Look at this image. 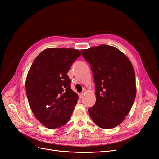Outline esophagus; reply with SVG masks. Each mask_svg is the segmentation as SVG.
<instances>
[{"label":"esophagus","instance_id":"esophagus-1","mask_svg":"<svg viewBox=\"0 0 159 159\" xmlns=\"http://www.w3.org/2000/svg\"><path fill=\"white\" fill-rule=\"evenodd\" d=\"M78 95H79V98H80V99L83 98V97H84V93H79Z\"/></svg>","mask_w":159,"mask_h":159}]
</instances>
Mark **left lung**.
Here are the masks:
<instances>
[{"instance_id":"8db88e82","label":"left lung","mask_w":159,"mask_h":159,"mask_svg":"<svg viewBox=\"0 0 159 159\" xmlns=\"http://www.w3.org/2000/svg\"><path fill=\"white\" fill-rule=\"evenodd\" d=\"M81 52L91 65L95 82L96 102L89 114L98 127L113 129L125 119L136 97L133 67L113 46L102 44Z\"/></svg>"}]
</instances>
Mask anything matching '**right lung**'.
Listing matches in <instances>:
<instances>
[{
  "mask_svg": "<svg viewBox=\"0 0 159 159\" xmlns=\"http://www.w3.org/2000/svg\"><path fill=\"white\" fill-rule=\"evenodd\" d=\"M81 56L72 48H47L38 55L26 80L28 103L36 118L53 129L68 122L78 95L71 89L68 71Z\"/></svg>",
  "mask_w": 159,
  "mask_h": 159,
  "instance_id": "right-lung-1",
  "label": "right lung"
}]
</instances>
